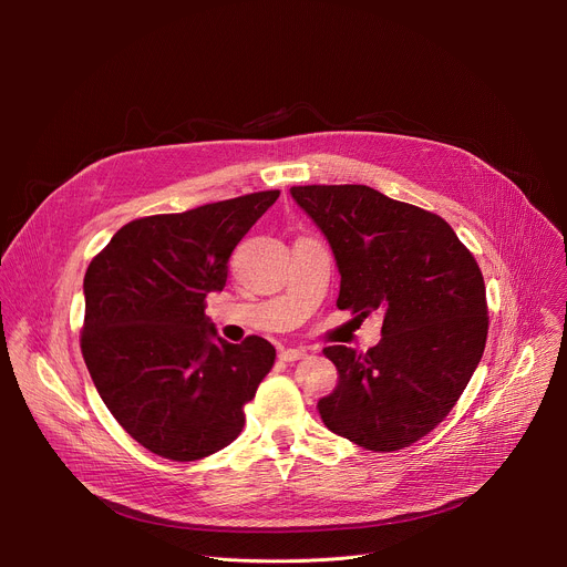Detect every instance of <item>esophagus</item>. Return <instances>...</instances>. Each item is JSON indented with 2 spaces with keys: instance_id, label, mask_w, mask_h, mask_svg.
Masks as SVG:
<instances>
[{
  "instance_id": "1",
  "label": "esophagus",
  "mask_w": 567,
  "mask_h": 567,
  "mask_svg": "<svg viewBox=\"0 0 567 567\" xmlns=\"http://www.w3.org/2000/svg\"><path fill=\"white\" fill-rule=\"evenodd\" d=\"M306 355H308L306 349H287V351L280 353V361L282 363H296V361H303Z\"/></svg>"
}]
</instances>
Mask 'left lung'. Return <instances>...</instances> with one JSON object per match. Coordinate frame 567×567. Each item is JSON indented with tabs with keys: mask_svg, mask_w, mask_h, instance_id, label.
<instances>
[{
	"mask_svg": "<svg viewBox=\"0 0 567 567\" xmlns=\"http://www.w3.org/2000/svg\"><path fill=\"white\" fill-rule=\"evenodd\" d=\"M291 197L333 248L338 308L383 312L368 353L323 349L340 381L317 404L321 421L368 451H402L451 413L483 359L481 266L441 216L370 186H293Z\"/></svg>",
	"mask_w": 567,
	"mask_h": 567,
	"instance_id": "1",
	"label": "left lung"
}]
</instances>
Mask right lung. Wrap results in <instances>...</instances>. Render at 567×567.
I'll return each mask as SVG.
<instances>
[{
  "label": "right lung",
  "mask_w": 567,
  "mask_h": 567,
  "mask_svg": "<svg viewBox=\"0 0 567 567\" xmlns=\"http://www.w3.org/2000/svg\"><path fill=\"white\" fill-rule=\"evenodd\" d=\"M280 190L131 220L84 274L80 347L105 406L140 445L174 462L218 453L276 363L250 336L229 344L204 315L227 264Z\"/></svg>",
  "instance_id": "obj_1"
}]
</instances>
